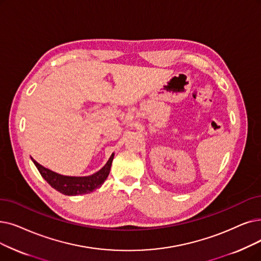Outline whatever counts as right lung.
<instances>
[{"instance_id": "obj_1", "label": "right lung", "mask_w": 261, "mask_h": 261, "mask_svg": "<svg viewBox=\"0 0 261 261\" xmlns=\"http://www.w3.org/2000/svg\"><path fill=\"white\" fill-rule=\"evenodd\" d=\"M32 161L35 164L37 169L39 171L42 178L47 181V182L56 191H59L60 193L68 196H75L80 194H87L93 192L94 190L100 188L103 185L105 181L107 180L110 171L113 159H114V153H112L106 165L99 169L93 175L89 176H65L61 175L59 173H55L49 168H46L44 166L40 165L38 162L34 160L33 158Z\"/></svg>"}]
</instances>
